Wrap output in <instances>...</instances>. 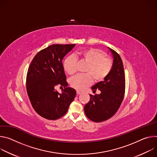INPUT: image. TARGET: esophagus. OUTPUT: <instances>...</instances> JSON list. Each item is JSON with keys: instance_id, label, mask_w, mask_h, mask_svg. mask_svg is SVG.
I'll return each mask as SVG.
<instances>
[{"instance_id": "obj_1", "label": "esophagus", "mask_w": 157, "mask_h": 157, "mask_svg": "<svg viewBox=\"0 0 157 157\" xmlns=\"http://www.w3.org/2000/svg\"><path fill=\"white\" fill-rule=\"evenodd\" d=\"M82 93V92L81 91H78V90L77 91V95H80Z\"/></svg>"}]
</instances>
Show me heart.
<instances>
[{
	"label": "heart",
	"instance_id": "1",
	"mask_svg": "<svg viewBox=\"0 0 157 157\" xmlns=\"http://www.w3.org/2000/svg\"><path fill=\"white\" fill-rule=\"evenodd\" d=\"M77 57L80 61L87 63L84 68V74L77 75L69 80L72 88L82 90L91 85L93 80L100 82L110 74L113 68L112 60L105 52L96 48H89L78 52ZM77 60L75 56H69L63 62L64 71L70 75L77 71Z\"/></svg>",
	"mask_w": 157,
	"mask_h": 157
}]
</instances>
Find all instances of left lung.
Masks as SVG:
<instances>
[{"label":"left lung","instance_id":"1","mask_svg":"<svg viewBox=\"0 0 157 157\" xmlns=\"http://www.w3.org/2000/svg\"><path fill=\"white\" fill-rule=\"evenodd\" d=\"M110 50L113 57L112 71L105 80L92 86L94 93L97 90L101 93L90 95V101L84 107L86 116L95 122H101L113 117L124 98L125 77L123 62L117 52Z\"/></svg>","mask_w":157,"mask_h":157}]
</instances>
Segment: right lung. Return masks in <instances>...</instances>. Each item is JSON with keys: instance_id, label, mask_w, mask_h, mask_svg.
I'll return each instance as SVG.
<instances>
[{"instance_id": "1", "label": "right lung", "mask_w": 157, "mask_h": 157, "mask_svg": "<svg viewBox=\"0 0 157 157\" xmlns=\"http://www.w3.org/2000/svg\"><path fill=\"white\" fill-rule=\"evenodd\" d=\"M75 45H50L39 51L29 67L26 77L29 98L34 110L47 120L63 116L75 97V90L67 87L62 64L63 57ZM58 84L64 87L62 94L55 89Z\"/></svg>"}]
</instances>
